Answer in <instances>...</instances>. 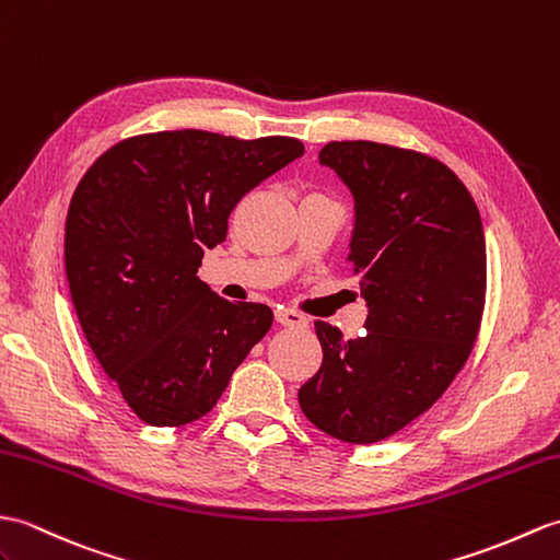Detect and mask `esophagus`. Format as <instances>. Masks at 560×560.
<instances>
[{"label":"esophagus","instance_id":"obj_1","mask_svg":"<svg viewBox=\"0 0 560 560\" xmlns=\"http://www.w3.org/2000/svg\"><path fill=\"white\" fill-rule=\"evenodd\" d=\"M275 319L281 327H307V319L303 315H298L295 310H277L275 312Z\"/></svg>","mask_w":560,"mask_h":560}]
</instances>
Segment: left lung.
I'll return each mask as SVG.
<instances>
[{
	"label": "left lung",
	"mask_w": 560,
	"mask_h": 560,
	"mask_svg": "<svg viewBox=\"0 0 560 560\" xmlns=\"http://www.w3.org/2000/svg\"><path fill=\"white\" fill-rule=\"evenodd\" d=\"M353 195L346 262L360 277L365 334L315 322L322 368L298 400L348 444H374L420 418L470 355L485 310L487 243L460 178L420 152L368 140L319 152Z\"/></svg>",
	"instance_id": "left-lung-1"
}]
</instances>
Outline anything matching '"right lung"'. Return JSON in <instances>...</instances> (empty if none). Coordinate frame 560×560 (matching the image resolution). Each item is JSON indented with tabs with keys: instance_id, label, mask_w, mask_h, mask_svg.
Returning <instances> with one entry per match:
<instances>
[{
	"instance_id": "right-lung-1",
	"label": "right lung",
	"mask_w": 560,
	"mask_h": 560,
	"mask_svg": "<svg viewBox=\"0 0 560 560\" xmlns=\"http://www.w3.org/2000/svg\"><path fill=\"white\" fill-rule=\"evenodd\" d=\"M303 152L283 136L162 131L116 142L78 184L63 238L71 301L142 422L200 420L269 331L267 305L226 301L198 267L243 195Z\"/></svg>"
}]
</instances>
